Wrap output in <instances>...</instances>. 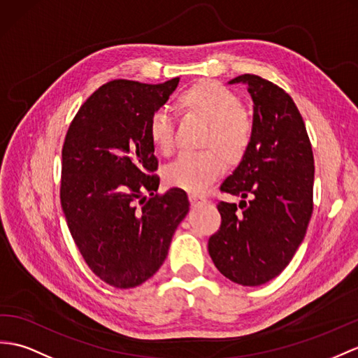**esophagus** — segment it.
<instances>
[{
    "label": "esophagus",
    "instance_id": "34e87169",
    "mask_svg": "<svg viewBox=\"0 0 358 358\" xmlns=\"http://www.w3.org/2000/svg\"><path fill=\"white\" fill-rule=\"evenodd\" d=\"M188 199H189V203H191V206H199V205H202V203H205V202H206L205 196L193 194V193H191V194L188 196Z\"/></svg>",
    "mask_w": 358,
    "mask_h": 358
}]
</instances>
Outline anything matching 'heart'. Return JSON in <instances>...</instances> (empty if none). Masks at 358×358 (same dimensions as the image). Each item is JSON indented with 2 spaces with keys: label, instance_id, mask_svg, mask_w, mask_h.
<instances>
[{
  "label": "heart",
  "instance_id": "1",
  "mask_svg": "<svg viewBox=\"0 0 358 358\" xmlns=\"http://www.w3.org/2000/svg\"><path fill=\"white\" fill-rule=\"evenodd\" d=\"M178 103L182 110L199 115L209 124L202 147L211 150L180 155L167 165L164 179L171 187L200 193L222 176V159L234 165L245 158L254 127L248 113L243 110L238 95L217 82L205 80L189 86L179 95ZM149 138L159 153L170 155L173 152L176 143L174 123L167 110L159 109L150 117Z\"/></svg>",
  "mask_w": 358,
  "mask_h": 358
}]
</instances>
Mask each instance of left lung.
<instances>
[{"label":"left lung","instance_id":"8db88e82","mask_svg":"<svg viewBox=\"0 0 358 358\" xmlns=\"http://www.w3.org/2000/svg\"><path fill=\"white\" fill-rule=\"evenodd\" d=\"M243 83L254 100V134L240 165L222 184L237 203L220 202V229L209 237L215 267L232 282L261 285L289 266L313 214L315 158L303 120L280 86L255 74ZM248 203H245V199Z\"/></svg>","mask_w":358,"mask_h":358}]
</instances>
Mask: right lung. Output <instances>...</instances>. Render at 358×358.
<instances>
[{"label": "right lung", "instance_id": "right-lung-1", "mask_svg": "<svg viewBox=\"0 0 358 358\" xmlns=\"http://www.w3.org/2000/svg\"><path fill=\"white\" fill-rule=\"evenodd\" d=\"M178 83L179 77L159 85L108 82L82 104L65 136L66 224L86 264L115 289H132L158 272L189 209L184 189L158 194L149 138L150 117Z\"/></svg>", "mask_w": 358, "mask_h": 358}]
</instances>
